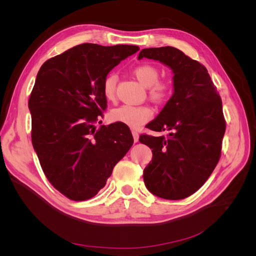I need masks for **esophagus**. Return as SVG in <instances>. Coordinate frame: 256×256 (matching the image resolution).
Here are the masks:
<instances>
[{
    "label": "esophagus",
    "mask_w": 256,
    "mask_h": 256,
    "mask_svg": "<svg viewBox=\"0 0 256 256\" xmlns=\"http://www.w3.org/2000/svg\"><path fill=\"white\" fill-rule=\"evenodd\" d=\"M132 136H134V141L136 143L138 142V134L136 132V131H132Z\"/></svg>",
    "instance_id": "esophagus-1"
}]
</instances>
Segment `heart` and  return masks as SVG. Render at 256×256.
<instances>
[{
    "mask_svg": "<svg viewBox=\"0 0 256 256\" xmlns=\"http://www.w3.org/2000/svg\"><path fill=\"white\" fill-rule=\"evenodd\" d=\"M134 74L143 86L150 88V95L154 102H162L168 94L170 88L166 82H158L159 72L152 65H138L134 69ZM116 76H108L102 86L104 96L108 100H112L115 96ZM152 116V111L147 106L122 104L115 108L110 113V118L114 122H120L131 128H140L148 122Z\"/></svg>",
    "mask_w": 256,
    "mask_h": 256,
    "instance_id": "1",
    "label": "heart"
}]
</instances>
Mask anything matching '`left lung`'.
Instances as JSON below:
<instances>
[{
  "instance_id": "obj_1",
  "label": "left lung",
  "mask_w": 256,
  "mask_h": 256,
  "mask_svg": "<svg viewBox=\"0 0 256 256\" xmlns=\"http://www.w3.org/2000/svg\"><path fill=\"white\" fill-rule=\"evenodd\" d=\"M143 58L159 60L173 74L172 97L146 125L158 132L170 131L168 138H138L152 150L144 182L154 196L182 200L202 187L218 164L226 132L222 102L207 69L180 50L143 49L138 58Z\"/></svg>"
}]
</instances>
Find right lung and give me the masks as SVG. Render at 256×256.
<instances>
[{"label":"right lung","mask_w":256,"mask_h":256,"mask_svg":"<svg viewBox=\"0 0 256 256\" xmlns=\"http://www.w3.org/2000/svg\"><path fill=\"white\" fill-rule=\"evenodd\" d=\"M138 46L82 44L44 62L28 100L32 143L52 186L74 200L95 196L134 144L122 122H94L106 108L104 82Z\"/></svg>","instance_id":"add662e5"}]
</instances>
